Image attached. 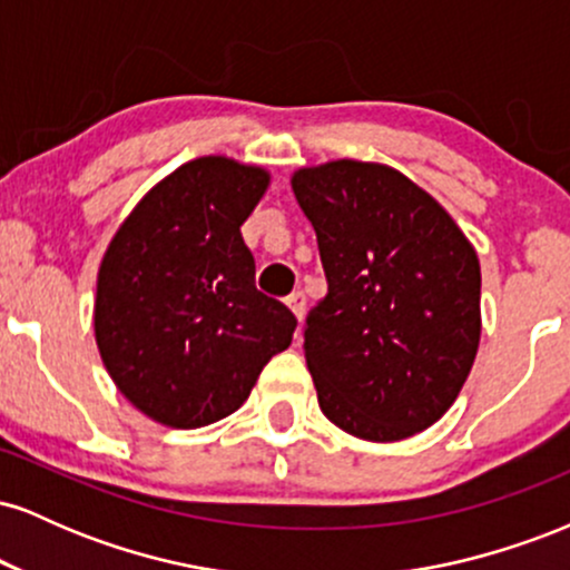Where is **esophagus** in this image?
Segmentation results:
<instances>
[{"instance_id":"esophagus-1","label":"esophagus","mask_w":570,"mask_h":570,"mask_svg":"<svg viewBox=\"0 0 570 570\" xmlns=\"http://www.w3.org/2000/svg\"><path fill=\"white\" fill-rule=\"evenodd\" d=\"M286 307H289V311L294 313V318H297V322H303V316H305V294L303 292H292L289 297H286Z\"/></svg>"}]
</instances>
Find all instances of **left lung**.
Masks as SVG:
<instances>
[{
    "label": "left lung",
    "instance_id": "1",
    "mask_svg": "<svg viewBox=\"0 0 570 570\" xmlns=\"http://www.w3.org/2000/svg\"><path fill=\"white\" fill-rule=\"evenodd\" d=\"M330 292L305 326L318 407L367 442L450 410L480 348V259L455 219L396 168L330 160L292 174Z\"/></svg>",
    "mask_w": 570,
    "mask_h": 570
}]
</instances>
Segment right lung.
<instances>
[{"mask_svg":"<svg viewBox=\"0 0 570 570\" xmlns=\"http://www.w3.org/2000/svg\"><path fill=\"white\" fill-rule=\"evenodd\" d=\"M267 185L263 166L225 155L189 160L136 203L104 252L98 353L120 394L155 423L222 421L289 348L297 322L257 292L240 235Z\"/></svg>","mask_w":570,"mask_h":570,"instance_id":"obj_1","label":"right lung"}]
</instances>
